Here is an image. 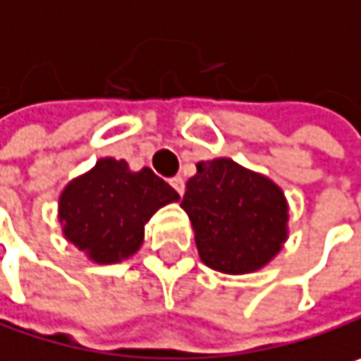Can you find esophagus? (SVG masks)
<instances>
[{"label": "esophagus", "mask_w": 361, "mask_h": 361, "mask_svg": "<svg viewBox=\"0 0 361 361\" xmlns=\"http://www.w3.org/2000/svg\"><path fill=\"white\" fill-rule=\"evenodd\" d=\"M169 183H171V185H173V188H176V192H178V194H183V190H185V185H183V180H181L180 176H176V178H171V180H169Z\"/></svg>", "instance_id": "obj_1"}]
</instances>
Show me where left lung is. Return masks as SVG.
<instances>
[{
  "mask_svg": "<svg viewBox=\"0 0 361 361\" xmlns=\"http://www.w3.org/2000/svg\"><path fill=\"white\" fill-rule=\"evenodd\" d=\"M188 213L204 265L224 274H249L267 265L288 236L284 192L232 159L200 161L185 183Z\"/></svg>",
  "mask_w": 361,
  "mask_h": 361,
  "instance_id": "obj_1",
  "label": "left lung"
}]
</instances>
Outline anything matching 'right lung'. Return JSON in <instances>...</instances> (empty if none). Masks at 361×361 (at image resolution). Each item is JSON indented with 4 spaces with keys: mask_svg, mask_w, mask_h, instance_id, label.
<instances>
[{
    "mask_svg": "<svg viewBox=\"0 0 361 361\" xmlns=\"http://www.w3.org/2000/svg\"><path fill=\"white\" fill-rule=\"evenodd\" d=\"M180 194L152 169L129 171L125 161L100 159L73 180L58 202L64 238L96 263L131 257L144 243L146 221Z\"/></svg>",
    "mask_w": 361,
    "mask_h": 361,
    "instance_id": "add662e5",
    "label": "right lung"
}]
</instances>
